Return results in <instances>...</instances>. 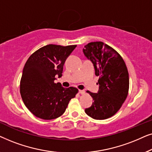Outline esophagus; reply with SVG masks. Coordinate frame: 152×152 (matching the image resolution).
I'll return each mask as SVG.
<instances>
[{
	"label": "esophagus",
	"mask_w": 152,
	"mask_h": 152,
	"mask_svg": "<svg viewBox=\"0 0 152 152\" xmlns=\"http://www.w3.org/2000/svg\"><path fill=\"white\" fill-rule=\"evenodd\" d=\"M79 93H80V94H84L85 91L84 90H79Z\"/></svg>",
	"instance_id": "obj_1"
}]
</instances>
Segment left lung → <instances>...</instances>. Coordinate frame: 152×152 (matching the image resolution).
<instances>
[{"instance_id":"left-lung-1","label":"left lung","mask_w":152,"mask_h":152,"mask_svg":"<svg viewBox=\"0 0 152 152\" xmlns=\"http://www.w3.org/2000/svg\"><path fill=\"white\" fill-rule=\"evenodd\" d=\"M83 53L93 64L99 86L97 93L86 91L94 102L85 112L95 120L107 119L117 113L128 95L127 68L120 54L102 41L88 43Z\"/></svg>"}]
</instances>
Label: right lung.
Wrapping results in <instances>:
<instances>
[{"label": "right lung", "mask_w": 152, "mask_h": 152, "mask_svg": "<svg viewBox=\"0 0 152 152\" xmlns=\"http://www.w3.org/2000/svg\"><path fill=\"white\" fill-rule=\"evenodd\" d=\"M76 45L49 44L30 55L25 64L20 82L22 99L31 113L43 120L59 118L65 112L78 89L64 88L55 83L61 77L64 64Z\"/></svg>", "instance_id": "obj_1"}]
</instances>
